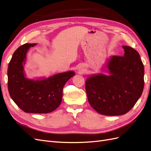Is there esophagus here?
Returning a JSON list of instances; mask_svg holds the SVG:
<instances>
[{
    "label": "esophagus",
    "mask_w": 151,
    "mask_h": 151,
    "mask_svg": "<svg viewBox=\"0 0 151 151\" xmlns=\"http://www.w3.org/2000/svg\"><path fill=\"white\" fill-rule=\"evenodd\" d=\"M79 70L81 72H84V68H82V67H80L79 68Z\"/></svg>",
    "instance_id": "esophagus-1"
}]
</instances>
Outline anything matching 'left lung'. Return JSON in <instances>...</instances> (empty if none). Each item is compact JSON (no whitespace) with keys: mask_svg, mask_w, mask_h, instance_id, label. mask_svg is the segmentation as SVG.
<instances>
[{"mask_svg":"<svg viewBox=\"0 0 151 151\" xmlns=\"http://www.w3.org/2000/svg\"><path fill=\"white\" fill-rule=\"evenodd\" d=\"M124 55L111 56L102 68L105 74H91L86 81L90 105L101 115H124L141 96L144 86V67L139 53L123 46Z\"/></svg>","mask_w":151,"mask_h":151,"instance_id":"left-lung-1","label":"left lung"}]
</instances>
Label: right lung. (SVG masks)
I'll return each mask as SVG.
<instances>
[{
	"mask_svg": "<svg viewBox=\"0 0 151 151\" xmlns=\"http://www.w3.org/2000/svg\"><path fill=\"white\" fill-rule=\"evenodd\" d=\"M37 43H26L14 53L7 69L8 90L10 96L26 113H48L60 106L63 86L75 72L70 70L49 77H26L24 65L27 53Z\"/></svg>",
	"mask_w": 151,
	"mask_h": 151,
	"instance_id": "right-lung-1",
	"label": "right lung"
}]
</instances>
